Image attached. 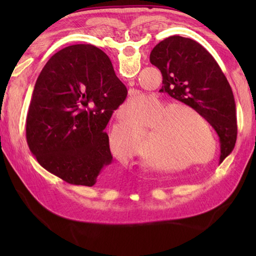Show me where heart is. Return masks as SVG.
<instances>
[{"label":"heart","instance_id":"b5f03b06","mask_svg":"<svg viewBox=\"0 0 256 256\" xmlns=\"http://www.w3.org/2000/svg\"><path fill=\"white\" fill-rule=\"evenodd\" d=\"M121 113L125 120L134 121H121L114 128L108 148L122 162L131 160L140 152V160L146 167L172 172L208 164L218 152V138L211 123L186 103L170 104L157 94H135L128 98ZM148 126L150 136L144 144V130Z\"/></svg>","mask_w":256,"mask_h":256}]
</instances>
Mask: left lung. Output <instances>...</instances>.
<instances>
[{
  "label": "left lung",
  "mask_w": 256,
  "mask_h": 256,
  "mask_svg": "<svg viewBox=\"0 0 256 256\" xmlns=\"http://www.w3.org/2000/svg\"><path fill=\"white\" fill-rule=\"evenodd\" d=\"M150 60L160 70L162 91L208 118L220 138L221 162L234 148L238 126L234 96L218 62L199 42L177 35L160 42Z\"/></svg>",
  "instance_id": "left-lung-1"
}]
</instances>
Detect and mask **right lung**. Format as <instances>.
<instances>
[{
    "label": "right lung",
    "mask_w": 256,
    "mask_h": 256,
    "mask_svg": "<svg viewBox=\"0 0 256 256\" xmlns=\"http://www.w3.org/2000/svg\"><path fill=\"white\" fill-rule=\"evenodd\" d=\"M128 90L104 52L72 45L56 52L35 84L26 140L37 162L68 184L92 187L110 170L104 128Z\"/></svg>",
    "instance_id": "obj_1"
}]
</instances>
